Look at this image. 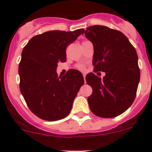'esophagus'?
<instances>
[{"instance_id":"1","label":"esophagus","mask_w":152,"mask_h":152,"mask_svg":"<svg viewBox=\"0 0 152 152\" xmlns=\"http://www.w3.org/2000/svg\"><path fill=\"white\" fill-rule=\"evenodd\" d=\"M83 76H84V79H85V76H86L85 73H83Z\"/></svg>"}]
</instances>
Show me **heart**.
Listing matches in <instances>:
<instances>
[{
	"instance_id": "1",
	"label": "heart",
	"mask_w": 152,
	"mask_h": 152,
	"mask_svg": "<svg viewBox=\"0 0 152 152\" xmlns=\"http://www.w3.org/2000/svg\"><path fill=\"white\" fill-rule=\"evenodd\" d=\"M78 68L80 69V70H84V69H85V66H84V65H79V66H78Z\"/></svg>"
}]
</instances>
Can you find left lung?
<instances>
[{"label":"left lung","instance_id":"8db88e82","mask_svg":"<svg viewBox=\"0 0 152 152\" xmlns=\"http://www.w3.org/2000/svg\"><path fill=\"white\" fill-rule=\"evenodd\" d=\"M84 33L93 45L95 71L106 73L102 79L93 73L86 76L87 85L93 88L87 99L89 107L99 117H116L135 99L140 76L137 52L119 31L93 26L84 29Z\"/></svg>","mask_w":152,"mask_h":152}]
</instances>
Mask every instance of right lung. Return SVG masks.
<instances>
[{
	"mask_svg": "<svg viewBox=\"0 0 152 152\" xmlns=\"http://www.w3.org/2000/svg\"><path fill=\"white\" fill-rule=\"evenodd\" d=\"M83 31H49L33 37L23 48L18 68L20 89L31 111L43 120L54 121L68 115L84 85L79 70H70L62 77L56 73L58 63L66 61L67 45Z\"/></svg>",
	"mask_w": 152,
	"mask_h": 152,
	"instance_id": "right-lung-1",
	"label": "right lung"
}]
</instances>
